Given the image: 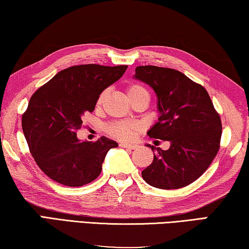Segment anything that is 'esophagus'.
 <instances>
[{"label":"esophagus","mask_w":249,"mask_h":249,"mask_svg":"<svg viewBox=\"0 0 249 249\" xmlns=\"http://www.w3.org/2000/svg\"><path fill=\"white\" fill-rule=\"evenodd\" d=\"M121 147H125V149H131V150H134L137 149L138 145L134 144V143H125V142H122L119 144Z\"/></svg>","instance_id":"esophagus-1"}]
</instances>
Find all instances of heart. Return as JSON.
Wrapping results in <instances>:
<instances>
[{"label":"heart","mask_w":249,"mask_h":249,"mask_svg":"<svg viewBox=\"0 0 249 249\" xmlns=\"http://www.w3.org/2000/svg\"><path fill=\"white\" fill-rule=\"evenodd\" d=\"M108 93L107 89H104L102 93L99 94L97 102H96V106L99 107L103 104L105 97ZM127 94L131 102L143 97V96H150L149 91L146 90L145 87H143L140 84H130L127 89ZM137 129V124L133 122H127V121H117L113 124H109L107 127V131L111 134L112 137L120 140H127L133 136L134 130Z\"/></svg>","instance_id":"b5f03b06"}]
</instances>
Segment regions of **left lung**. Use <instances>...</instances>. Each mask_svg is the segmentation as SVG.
Masks as SVG:
<instances>
[{"mask_svg": "<svg viewBox=\"0 0 249 249\" xmlns=\"http://www.w3.org/2000/svg\"><path fill=\"white\" fill-rule=\"evenodd\" d=\"M134 78L146 83L158 96L159 121L147 131L153 139L169 141L155 152L142 172L147 184L160 189H178L197 180L220 149L222 124L208 91L184 73L168 68L142 65Z\"/></svg>", "mask_w": 249, "mask_h": 249, "instance_id": "8db88e82", "label": "left lung"}]
</instances>
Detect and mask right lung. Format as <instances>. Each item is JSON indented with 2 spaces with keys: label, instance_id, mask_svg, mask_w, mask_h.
I'll use <instances>...</instances> for the list:
<instances>
[{
  "label": "right lung",
  "instance_id": "add662e5",
  "mask_svg": "<svg viewBox=\"0 0 249 249\" xmlns=\"http://www.w3.org/2000/svg\"><path fill=\"white\" fill-rule=\"evenodd\" d=\"M128 65H74L35 91L21 118L29 151L39 168L61 185L80 187L99 176L107 152L118 143L106 137L80 141L76 131L99 94L124 75Z\"/></svg>",
  "mask_w": 249,
  "mask_h": 249
}]
</instances>
